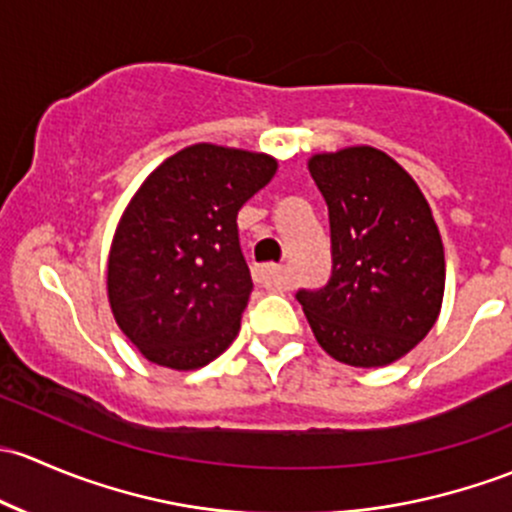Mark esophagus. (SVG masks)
<instances>
[{"mask_svg": "<svg viewBox=\"0 0 512 512\" xmlns=\"http://www.w3.org/2000/svg\"><path fill=\"white\" fill-rule=\"evenodd\" d=\"M254 281L261 288H268V291H288L291 288V278H288V271L283 266H256Z\"/></svg>", "mask_w": 512, "mask_h": 512, "instance_id": "obj_1", "label": "esophagus"}]
</instances>
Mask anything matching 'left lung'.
<instances>
[{"mask_svg": "<svg viewBox=\"0 0 512 512\" xmlns=\"http://www.w3.org/2000/svg\"><path fill=\"white\" fill-rule=\"evenodd\" d=\"M308 170L328 204L333 276L295 298L337 362L392 365L434 328L444 300V244L429 202L399 162L370 145L318 152Z\"/></svg>", "mask_w": 512, "mask_h": 512, "instance_id": "1", "label": "left lung"}]
</instances>
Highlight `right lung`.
Wrapping results in <instances>:
<instances>
[{
    "mask_svg": "<svg viewBox=\"0 0 512 512\" xmlns=\"http://www.w3.org/2000/svg\"><path fill=\"white\" fill-rule=\"evenodd\" d=\"M276 170L263 152L197 142L140 184L110 244L108 300L147 360L197 370L239 335L254 283L236 214Z\"/></svg>",
    "mask_w": 512,
    "mask_h": 512,
    "instance_id": "obj_1",
    "label": "right lung"
}]
</instances>
